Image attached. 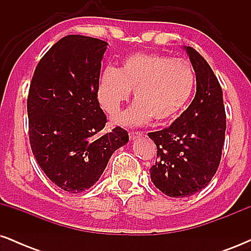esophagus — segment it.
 <instances>
[{"label": "esophagus", "instance_id": "34e87169", "mask_svg": "<svg viewBox=\"0 0 251 251\" xmlns=\"http://www.w3.org/2000/svg\"><path fill=\"white\" fill-rule=\"evenodd\" d=\"M128 134H129V138H131V139H137V138L142 137L144 133L140 131H131Z\"/></svg>", "mask_w": 251, "mask_h": 251}]
</instances>
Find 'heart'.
Wrapping results in <instances>:
<instances>
[{
  "instance_id": "heart-1",
  "label": "heart",
  "mask_w": 251,
  "mask_h": 251,
  "mask_svg": "<svg viewBox=\"0 0 251 251\" xmlns=\"http://www.w3.org/2000/svg\"><path fill=\"white\" fill-rule=\"evenodd\" d=\"M196 85L192 66L185 60L155 53L127 57L120 70L107 67L98 85V100L106 113L114 116L134 91V103L114 118L126 126L143 125L153 118L169 123L188 105Z\"/></svg>"
}]
</instances>
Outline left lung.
I'll return each mask as SVG.
<instances>
[{
	"instance_id": "8db88e82",
	"label": "left lung",
	"mask_w": 251,
	"mask_h": 251,
	"mask_svg": "<svg viewBox=\"0 0 251 251\" xmlns=\"http://www.w3.org/2000/svg\"><path fill=\"white\" fill-rule=\"evenodd\" d=\"M196 73V96L171 126L151 132L157 146L150 169L155 188L170 197H189L212 179L222 157L226 122L223 92L209 63L192 47H184Z\"/></svg>"
}]
</instances>
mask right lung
I'll return each instance as SVG.
<instances>
[{"mask_svg": "<svg viewBox=\"0 0 251 251\" xmlns=\"http://www.w3.org/2000/svg\"><path fill=\"white\" fill-rule=\"evenodd\" d=\"M107 42L83 35L59 40L37 63L27 100L29 142L46 176L71 194L99 180L113 152L128 142L122 127L106 132L98 101Z\"/></svg>", "mask_w": 251, "mask_h": 251, "instance_id": "right-lung-1", "label": "right lung"}]
</instances>
